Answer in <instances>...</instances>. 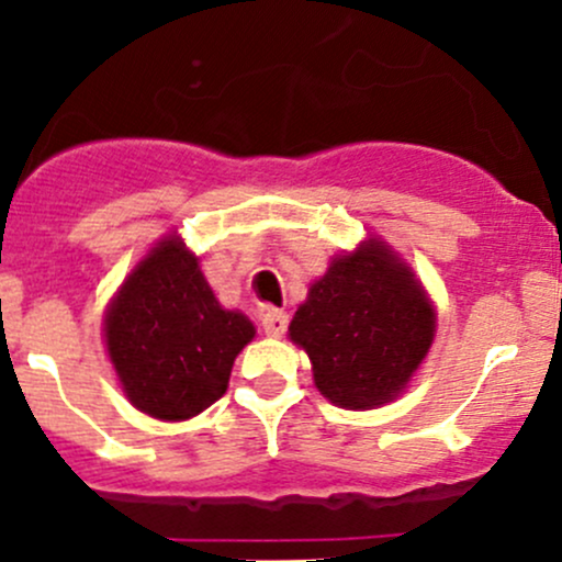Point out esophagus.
<instances>
[{"label": "esophagus", "instance_id": "obj_1", "mask_svg": "<svg viewBox=\"0 0 562 562\" xmlns=\"http://www.w3.org/2000/svg\"><path fill=\"white\" fill-rule=\"evenodd\" d=\"M260 321H263V331L269 337H282L288 328V315L282 310H263Z\"/></svg>", "mask_w": 562, "mask_h": 562}]
</instances>
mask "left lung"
Segmentation results:
<instances>
[{
  "label": "left lung",
  "mask_w": 562,
  "mask_h": 562,
  "mask_svg": "<svg viewBox=\"0 0 562 562\" xmlns=\"http://www.w3.org/2000/svg\"><path fill=\"white\" fill-rule=\"evenodd\" d=\"M313 361L315 386L348 411L396 400L435 339V310L386 241L337 255L288 326Z\"/></svg>",
  "instance_id": "left-lung-1"
}]
</instances>
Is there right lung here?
Returning a JSON list of instances; mask_svg holds the SVG:
<instances>
[{
  "instance_id": "obj_1",
  "label": "right lung",
  "mask_w": 562,
  "mask_h": 562,
  "mask_svg": "<svg viewBox=\"0 0 562 562\" xmlns=\"http://www.w3.org/2000/svg\"><path fill=\"white\" fill-rule=\"evenodd\" d=\"M103 331L127 400L160 422H184L214 405L255 337L247 315L217 302L176 234L130 271L108 304Z\"/></svg>"
}]
</instances>
